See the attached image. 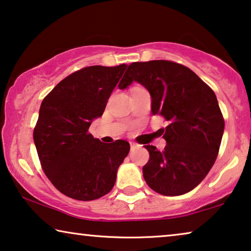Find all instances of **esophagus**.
<instances>
[{"mask_svg":"<svg viewBox=\"0 0 251 251\" xmlns=\"http://www.w3.org/2000/svg\"><path fill=\"white\" fill-rule=\"evenodd\" d=\"M129 144H130V150H134V149H135V148L140 147L139 144H137L136 142H133V141H132V142H129Z\"/></svg>","mask_w":251,"mask_h":251,"instance_id":"esophagus-1","label":"esophagus"}]
</instances>
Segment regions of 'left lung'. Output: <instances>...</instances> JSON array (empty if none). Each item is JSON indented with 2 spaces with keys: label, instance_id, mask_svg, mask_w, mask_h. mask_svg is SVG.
I'll return each mask as SVG.
<instances>
[{
  "label": "left lung",
  "instance_id": "obj_1",
  "mask_svg": "<svg viewBox=\"0 0 251 251\" xmlns=\"http://www.w3.org/2000/svg\"><path fill=\"white\" fill-rule=\"evenodd\" d=\"M133 82L151 95V112L168 122L161 128L164 151L144 146L150 158L143 177L153 191L175 197L199 185L213 167L224 133V119L214 91L179 63L152 60L133 62L118 87Z\"/></svg>",
  "mask_w": 251,
  "mask_h": 251
}]
</instances>
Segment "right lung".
<instances>
[{
	"instance_id": "1",
	"label": "right lung",
	"mask_w": 251,
	"mask_h": 251,
	"mask_svg": "<svg viewBox=\"0 0 251 251\" xmlns=\"http://www.w3.org/2000/svg\"><path fill=\"white\" fill-rule=\"evenodd\" d=\"M126 68L125 63L86 67L62 79L42 101L34 143L45 175L67 197L90 201L114 188L129 143H103L89 129Z\"/></svg>"
}]
</instances>
